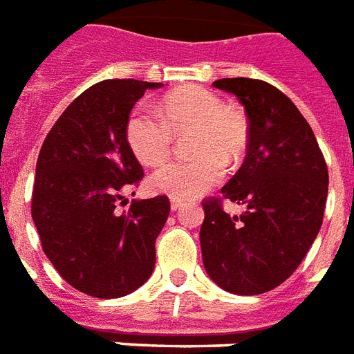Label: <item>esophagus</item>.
I'll use <instances>...</instances> for the list:
<instances>
[{
    "instance_id": "esophagus-1",
    "label": "esophagus",
    "mask_w": 354,
    "mask_h": 354,
    "mask_svg": "<svg viewBox=\"0 0 354 354\" xmlns=\"http://www.w3.org/2000/svg\"><path fill=\"white\" fill-rule=\"evenodd\" d=\"M169 206H171V210H174V212L180 210V206H183V201H179V199H171V203H169Z\"/></svg>"
}]
</instances>
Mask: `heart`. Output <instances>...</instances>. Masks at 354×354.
<instances>
[{"instance_id": "obj_1", "label": "heart", "mask_w": 354, "mask_h": 354, "mask_svg": "<svg viewBox=\"0 0 354 354\" xmlns=\"http://www.w3.org/2000/svg\"><path fill=\"white\" fill-rule=\"evenodd\" d=\"M159 115L137 109L128 120L129 148L146 166L168 157L175 137L192 133V160H171L151 175V188L171 199H194L221 183L225 162L243 159L248 146V126L237 111L225 107L216 93L192 86L169 93Z\"/></svg>"}]
</instances>
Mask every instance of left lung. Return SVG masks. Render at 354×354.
Wrapping results in <instances>:
<instances>
[{
    "label": "left lung",
    "mask_w": 354,
    "mask_h": 354,
    "mask_svg": "<svg viewBox=\"0 0 354 354\" xmlns=\"http://www.w3.org/2000/svg\"><path fill=\"white\" fill-rule=\"evenodd\" d=\"M248 117L245 162L221 188L241 216L206 201L201 252L223 290L254 296L276 289L298 268L324 221L329 174L316 137L290 98L267 82L223 78Z\"/></svg>",
    "instance_id": "8db88e82"
}]
</instances>
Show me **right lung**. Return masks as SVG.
Returning <instances> with one entry per match:
<instances>
[{
    "label": "right lung",
    "mask_w": 354,
    "mask_h": 354,
    "mask_svg": "<svg viewBox=\"0 0 354 354\" xmlns=\"http://www.w3.org/2000/svg\"><path fill=\"white\" fill-rule=\"evenodd\" d=\"M159 87L140 80L95 84L62 113L38 155L32 221L44 252L71 287L93 298H122L153 272L168 197L135 199L124 212L118 205L144 175L126 137L129 113Z\"/></svg>",
    "instance_id": "obj_1"
}]
</instances>
